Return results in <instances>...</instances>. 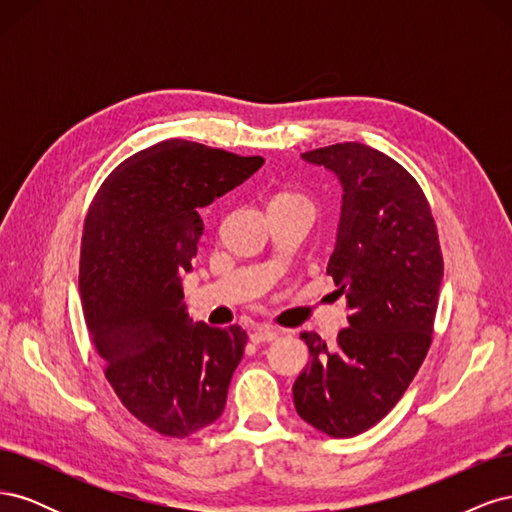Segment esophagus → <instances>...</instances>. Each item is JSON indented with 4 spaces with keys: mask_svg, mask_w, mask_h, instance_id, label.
<instances>
[{
    "mask_svg": "<svg viewBox=\"0 0 512 512\" xmlns=\"http://www.w3.org/2000/svg\"><path fill=\"white\" fill-rule=\"evenodd\" d=\"M250 339L254 344H267V342L277 339V331L273 327H269V324H256L250 333Z\"/></svg>",
    "mask_w": 512,
    "mask_h": 512,
    "instance_id": "1",
    "label": "esophagus"
}]
</instances>
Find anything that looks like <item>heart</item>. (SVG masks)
Listing matches in <instances>:
<instances>
[{"instance_id":"b5f03b06","label":"heart","mask_w":512,"mask_h":512,"mask_svg":"<svg viewBox=\"0 0 512 512\" xmlns=\"http://www.w3.org/2000/svg\"><path fill=\"white\" fill-rule=\"evenodd\" d=\"M290 196H297V194H277L275 198H290Z\"/></svg>"}]
</instances>
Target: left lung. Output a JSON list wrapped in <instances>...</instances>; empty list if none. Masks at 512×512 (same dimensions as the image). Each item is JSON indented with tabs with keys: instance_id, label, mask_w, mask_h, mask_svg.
I'll list each match as a JSON object with an SVG mask.
<instances>
[{
	"instance_id": "left-lung-1",
	"label": "left lung",
	"mask_w": 512,
	"mask_h": 512,
	"mask_svg": "<svg viewBox=\"0 0 512 512\" xmlns=\"http://www.w3.org/2000/svg\"><path fill=\"white\" fill-rule=\"evenodd\" d=\"M342 183V218L327 273L350 309L333 348L312 331V361L292 386L305 423L331 438L374 427L406 393L431 346L444 275L438 228L421 185L363 143L307 151Z\"/></svg>"
}]
</instances>
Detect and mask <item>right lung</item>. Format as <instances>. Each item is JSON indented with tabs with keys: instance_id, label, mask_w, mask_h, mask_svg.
I'll list each match as a JSON object with an SVG mask.
<instances>
[{
	"instance_id": "obj_1",
	"label": "right lung",
	"mask_w": 512,
	"mask_h": 512,
	"mask_svg": "<svg viewBox=\"0 0 512 512\" xmlns=\"http://www.w3.org/2000/svg\"><path fill=\"white\" fill-rule=\"evenodd\" d=\"M262 164L170 138L123 160L89 207L79 292L91 346L121 404L162 436L188 438L224 412L247 335L194 322L181 280L205 228L198 211Z\"/></svg>"
}]
</instances>
